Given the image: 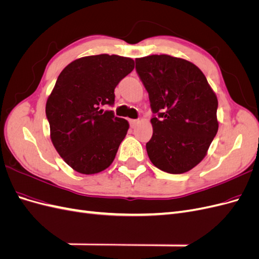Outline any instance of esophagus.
<instances>
[{
  "label": "esophagus",
  "mask_w": 259,
  "mask_h": 259,
  "mask_svg": "<svg viewBox=\"0 0 259 259\" xmlns=\"http://www.w3.org/2000/svg\"><path fill=\"white\" fill-rule=\"evenodd\" d=\"M139 123V120H130V124H131V127H135L136 125Z\"/></svg>",
  "instance_id": "34e87169"
}]
</instances>
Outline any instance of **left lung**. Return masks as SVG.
Returning a JSON list of instances; mask_svg holds the SVG:
<instances>
[{
    "label": "left lung",
    "mask_w": 259,
    "mask_h": 259,
    "mask_svg": "<svg viewBox=\"0 0 259 259\" xmlns=\"http://www.w3.org/2000/svg\"><path fill=\"white\" fill-rule=\"evenodd\" d=\"M135 62L154 113L153 134L146 144L149 159L166 173H186L204 159L217 134L215 93L186 59L151 55Z\"/></svg>",
    "instance_id": "left-lung-1"
}]
</instances>
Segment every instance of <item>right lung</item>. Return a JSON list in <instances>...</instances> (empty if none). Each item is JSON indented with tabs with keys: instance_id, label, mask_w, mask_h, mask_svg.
Listing matches in <instances>:
<instances>
[{
	"instance_id": "add662e5",
	"label": "right lung",
	"mask_w": 259,
	"mask_h": 259,
	"mask_svg": "<svg viewBox=\"0 0 259 259\" xmlns=\"http://www.w3.org/2000/svg\"><path fill=\"white\" fill-rule=\"evenodd\" d=\"M133 69L132 58L101 54L60 72L45 111L55 149L77 173L97 174L113 162L130 124L100 107L114 104L115 86Z\"/></svg>"
}]
</instances>
